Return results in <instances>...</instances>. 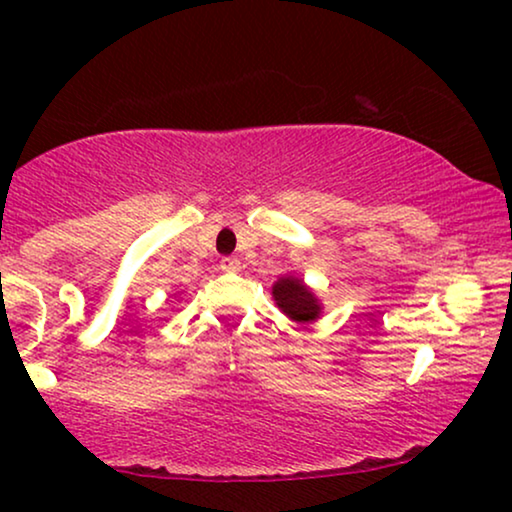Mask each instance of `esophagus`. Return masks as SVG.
Segmentation results:
<instances>
[{
	"label": "esophagus",
	"mask_w": 512,
	"mask_h": 512,
	"mask_svg": "<svg viewBox=\"0 0 512 512\" xmlns=\"http://www.w3.org/2000/svg\"><path fill=\"white\" fill-rule=\"evenodd\" d=\"M221 270L223 272H237V270H240V261H237L235 256L221 258Z\"/></svg>",
	"instance_id": "esophagus-1"
}]
</instances>
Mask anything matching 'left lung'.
I'll return each mask as SVG.
<instances>
[{
  "mask_svg": "<svg viewBox=\"0 0 512 512\" xmlns=\"http://www.w3.org/2000/svg\"><path fill=\"white\" fill-rule=\"evenodd\" d=\"M272 296H275L279 310L289 319L300 321V324H310L321 312L319 298L298 277L277 279L275 286H272Z\"/></svg>",
  "mask_w": 512,
  "mask_h": 512,
  "instance_id": "obj_1",
  "label": "left lung"
}]
</instances>
